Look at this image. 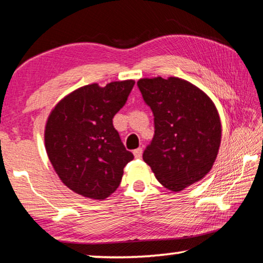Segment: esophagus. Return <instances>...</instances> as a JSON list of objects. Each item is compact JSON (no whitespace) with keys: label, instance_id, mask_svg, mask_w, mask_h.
<instances>
[{"label":"esophagus","instance_id":"34e87169","mask_svg":"<svg viewBox=\"0 0 263 263\" xmlns=\"http://www.w3.org/2000/svg\"><path fill=\"white\" fill-rule=\"evenodd\" d=\"M133 155H135L136 159H140L142 155V148H137L133 151Z\"/></svg>","mask_w":263,"mask_h":263}]
</instances>
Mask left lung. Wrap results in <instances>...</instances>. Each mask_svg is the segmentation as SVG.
Masks as SVG:
<instances>
[{
	"label": "left lung",
	"instance_id": "left-lung-1",
	"mask_svg": "<svg viewBox=\"0 0 263 263\" xmlns=\"http://www.w3.org/2000/svg\"><path fill=\"white\" fill-rule=\"evenodd\" d=\"M154 115V137L142 154L155 177L173 193L211 171L221 141L215 103L186 80L145 78L137 82Z\"/></svg>",
	"mask_w": 263,
	"mask_h": 263
}]
</instances>
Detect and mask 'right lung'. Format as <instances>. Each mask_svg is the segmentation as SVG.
Here are the masks:
<instances>
[{
    "label": "right lung",
    "instance_id": "right-lung-1",
    "mask_svg": "<svg viewBox=\"0 0 263 263\" xmlns=\"http://www.w3.org/2000/svg\"><path fill=\"white\" fill-rule=\"evenodd\" d=\"M133 86L135 80L87 84L61 99L48 115L47 157L62 183L83 197L108 198L133 159L112 125Z\"/></svg>",
    "mask_w": 263,
    "mask_h": 263
}]
</instances>
